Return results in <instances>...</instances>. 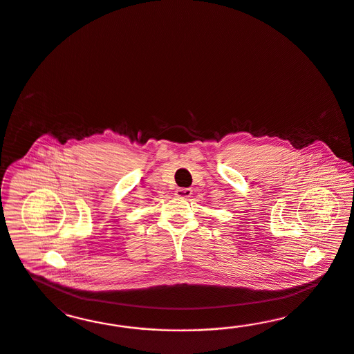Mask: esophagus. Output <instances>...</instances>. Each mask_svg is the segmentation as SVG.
<instances>
[{
	"mask_svg": "<svg viewBox=\"0 0 354 354\" xmlns=\"http://www.w3.org/2000/svg\"><path fill=\"white\" fill-rule=\"evenodd\" d=\"M191 194H192L191 188H178L175 191V196L179 198H188V197H191Z\"/></svg>",
	"mask_w": 354,
	"mask_h": 354,
	"instance_id": "esophagus-1",
	"label": "esophagus"
}]
</instances>
